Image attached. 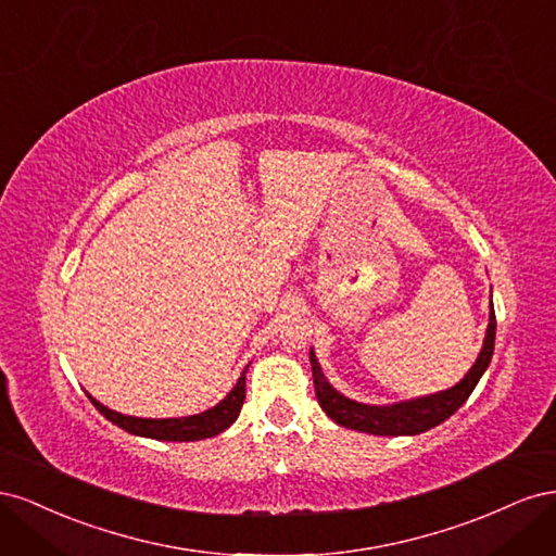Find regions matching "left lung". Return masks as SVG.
Masks as SVG:
<instances>
[{
  "label": "left lung",
  "instance_id": "8db88e82",
  "mask_svg": "<svg viewBox=\"0 0 556 556\" xmlns=\"http://www.w3.org/2000/svg\"><path fill=\"white\" fill-rule=\"evenodd\" d=\"M494 339H496V315L492 306L490 327H486L484 345L480 350V357L476 359L473 368L457 382L452 390L422 396L406 403H394V406H366V403L350 401L341 396L333 387L327 382L323 368H319L313 350H311V366H313V382H315V396L323 410L333 419L336 425L357 429L376 435H415L422 433L435 425L445 422L450 415L462 408V403L476 390L478 380L486 371V366L494 355Z\"/></svg>",
  "mask_w": 556,
  "mask_h": 556
}]
</instances>
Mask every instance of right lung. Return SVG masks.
Wrapping results in <instances>:
<instances>
[{
  "instance_id": "1",
  "label": "right lung",
  "mask_w": 556,
  "mask_h": 556,
  "mask_svg": "<svg viewBox=\"0 0 556 556\" xmlns=\"http://www.w3.org/2000/svg\"><path fill=\"white\" fill-rule=\"evenodd\" d=\"M88 399L92 401V406L102 413L106 419H111L113 425L121 429L134 433V435H146V439H157V441H201V439H211V435H217L225 431L233 419L239 417L243 399H245V371L241 374L237 387L213 406L206 413H199L192 417H174V419H141V417H129L115 413L102 403L94 401L90 394Z\"/></svg>"
}]
</instances>
